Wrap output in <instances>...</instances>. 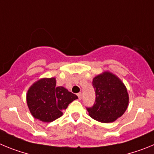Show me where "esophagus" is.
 <instances>
[{"instance_id":"34e87169","label":"esophagus","mask_w":154,"mask_h":154,"mask_svg":"<svg viewBox=\"0 0 154 154\" xmlns=\"http://www.w3.org/2000/svg\"><path fill=\"white\" fill-rule=\"evenodd\" d=\"M77 95H78V97H79V99H82V93H81V92H79V93L77 94Z\"/></svg>"}]
</instances>
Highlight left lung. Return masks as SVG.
<instances>
[{
  "label": "left lung",
  "mask_w": 154,
  "mask_h": 154,
  "mask_svg": "<svg viewBox=\"0 0 154 154\" xmlns=\"http://www.w3.org/2000/svg\"><path fill=\"white\" fill-rule=\"evenodd\" d=\"M92 85L96 97L93 106L87 108L91 117L108 123L122 116L129 105V94L120 79L106 71L93 79Z\"/></svg>",
  "instance_id": "left-lung-1"
}]
</instances>
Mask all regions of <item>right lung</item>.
<instances>
[{
  "label": "right lung",
  "instance_id": "right-lung-1",
  "mask_svg": "<svg viewBox=\"0 0 154 154\" xmlns=\"http://www.w3.org/2000/svg\"><path fill=\"white\" fill-rule=\"evenodd\" d=\"M78 96L62 86L56 87L55 78H42L31 85L26 100L34 117L50 123L62 116L65 109Z\"/></svg>",
  "mask_w": 154,
  "mask_h": 154
}]
</instances>
